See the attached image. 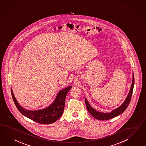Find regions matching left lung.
I'll return each mask as SVG.
<instances>
[{"instance_id":"1","label":"left lung","mask_w":146,"mask_h":146,"mask_svg":"<svg viewBox=\"0 0 146 146\" xmlns=\"http://www.w3.org/2000/svg\"><path fill=\"white\" fill-rule=\"evenodd\" d=\"M134 83H135L134 75L133 73H132V82L131 86L130 87V91L128 93V96L125 98L124 102L120 106L117 107V108H115L110 112L104 113V112H101L96 110L90 105L88 100L85 97V103H86V107L87 108V110L92 117L96 118L97 120H107L109 119H111L113 117H115L118 115L122 113L126 110V109L127 108L130 102L133 86H134Z\"/></svg>"}]
</instances>
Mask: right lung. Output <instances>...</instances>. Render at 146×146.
Returning <instances> with one entry per match:
<instances>
[{
    "instance_id": "add662e5",
    "label": "right lung",
    "mask_w": 146,
    "mask_h": 146,
    "mask_svg": "<svg viewBox=\"0 0 146 146\" xmlns=\"http://www.w3.org/2000/svg\"><path fill=\"white\" fill-rule=\"evenodd\" d=\"M72 87V86H69L60 90L57 93L53 102L48 107L34 111L29 110L21 107L16 99L12 88L11 90L15 104L19 111L23 115L39 123L50 124L57 121L62 115L64 111L65 98Z\"/></svg>"
}]
</instances>
